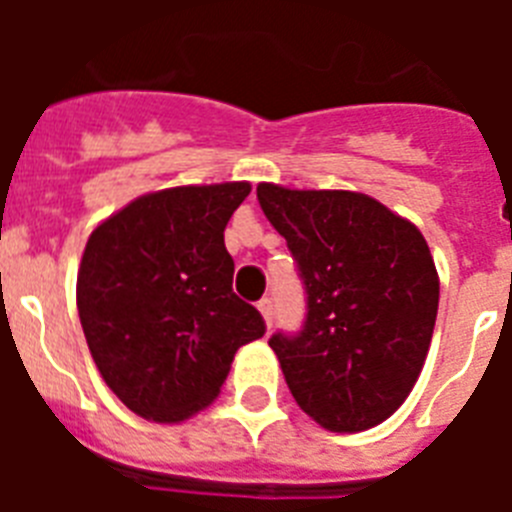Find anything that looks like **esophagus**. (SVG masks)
<instances>
[{
  "instance_id": "esophagus-1",
  "label": "esophagus",
  "mask_w": 512,
  "mask_h": 512,
  "mask_svg": "<svg viewBox=\"0 0 512 512\" xmlns=\"http://www.w3.org/2000/svg\"><path fill=\"white\" fill-rule=\"evenodd\" d=\"M259 310H261V315H264V320H266V328H271V320H274V307H271L269 297L259 300Z\"/></svg>"
}]
</instances>
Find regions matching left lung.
<instances>
[{
    "instance_id": "1",
    "label": "left lung",
    "mask_w": 512,
    "mask_h": 512,
    "mask_svg": "<svg viewBox=\"0 0 512 512\" xmlns=\"http://www.w3.org/2000/svg\"><path fill=\"white\" fill-rule=\"evenodd\" d=\"M256 197L307 295L302 328L269 338L289 392L328 431L379 425L410 395L431 346L438 274L428 243L359 192L259 184Z\"/></svg>"
}]
</instances>
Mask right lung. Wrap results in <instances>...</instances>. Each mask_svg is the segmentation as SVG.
Returning a JSON list of instances; mask_svg holds the SVG:
<instances>
[{"label":"right lung","instance_id":"right-lung-1","mask_svg":"<svg viewBox=\"0 0 512 512\" xmlns=\"http://www.w3.org/2000/svg\"><path fill=\"white\" fill-rule=\"evenodd\" d=\"M251 184L143 194L89 235L76 279L99 374L140 418L179 423L207 408L235 351L266 333L233 292L225 225Z\"/></svg>","mask_w":512,"mask_h":512}]
</instances>
